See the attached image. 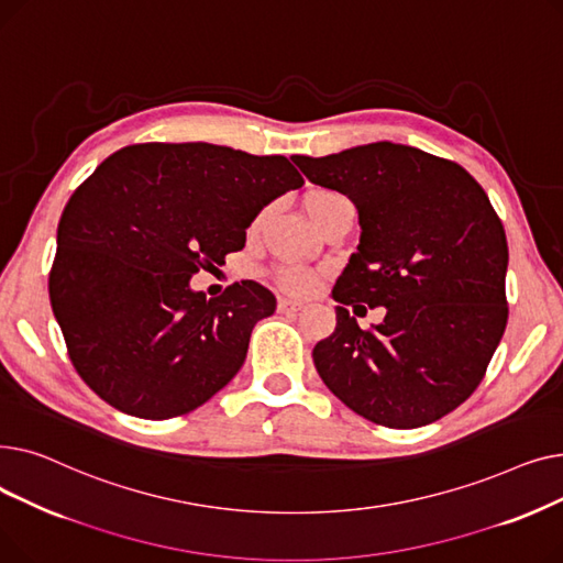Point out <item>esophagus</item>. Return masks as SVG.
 Wrapping results in <instances>:
<instances>
[{"label": "esophagus", "mask_w": 563, "mask_h": 563, "mask_svg": "<svg viewBox=\"0 0 563 563\" xmlns=\"http://www.w3.org/2000/svg\"><path fill=\"white\" fill-rule=\"evenodd\" d=\"M303 308L301 301H291V299H278V312H299Z\"/></svg>", "instance_id": "1"}]
</instances>
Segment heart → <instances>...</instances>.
<instances>
[{
    "mask_svg": "<svg viewBox=\"0 0 563 563\" xmlns=\"http://www.w3.org/2000/svg\"><path fill=\"white\" fill-rule=\"evenodd\" d=\"M342 200H344V196H340L338 191L312 189V191L306 194L303 207H306L308 217L317 223V221L327 217L333 210V207ZM274 280L280 289L291 291V294H308L317 287V274L306 269V266H294V264L278 266V269H274Z\"/></svg>",
    "mask_w": 563,
    "mask_h": 563,
    "instance_id": "heart-1",
    "label": "heart"
}]
</instances>
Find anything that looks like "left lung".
Here are the masks:
<instances>
[{
  "instance_id": "8db88e82",
  "label": "left lung",
  "mask_w": 563,
  "mask_h": 563,
  "mask_svg": "<svg viewBox=\"0 0 563 563\" xmlns=\"http://www.w3.org/2000/svg\"><path fill=\"white\" fill-rule=\"evenodd\" d=\"M291 159L361 223L333 287L335 331L312 349L321 380L390 429L448 416L477 390L509 317L507 234L486 191L456 162L390 141ZM361 302L387 319L363 332L345 310Z\"/></svg>"
}]
</instances>
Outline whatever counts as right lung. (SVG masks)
Masks as SVG:
<instances>
[{"label": "right lung", "instance_id": "obj_1", "mask_svg": "<svg viewBox=\"0 0 563 563\" xmlns=\"http://www.w3.org/2000/svg\"><path fill=\"white\" fill-rule=\"evenodd\" d=\"M299 187L287 157L214 143H136L107 157L70 196L49 272L86 386L143 420L185 416L228 386L276 297L242 280L207 299L189 280L242 251L262 207Z\"/></svg>", "mask_w": 563, "mask_h": 563}]
</instances>
